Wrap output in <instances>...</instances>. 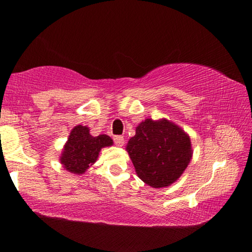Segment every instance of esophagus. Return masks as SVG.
<instances>
[{
	"mask_svg": "<svg viewBox=\"0 0 252 252\" xmlns=\"http://www.w3.org/2000/svg\"><path fill=\"white\" fill-rule=\"evenodd\" d=\"M113 142H115L116 146L118 147H123L124 143H125V140H124L123 136L120 135H116L115 137H113Z\"/></svg>",
	"mask_w": 252,
	"mask_h": 252,
	"instance_id": "34e87169",
	"label": "esophagus"
}]
</instances>
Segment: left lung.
<instances>
[{
	"label": "left lung",
	"instance_id": "1",
	"mask_svg": "<svg viewBox=\"0 0 252 252\" xmlns=\"http://www.w3.org/2000/svg\"><path fill=\"white\" fill-rule=\"evenodd\" d=\"M139 178L154 188L167 187L184 173L191 159L190 139L166 119H146L126 148Z\"/></svg>",
	"mask_w": 252,
	"mask_h": 252
}]
</instances>
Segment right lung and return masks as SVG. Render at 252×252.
Segmentation results:
<instances>
[{"mask_svg": "<svg viewBox=\"0 0 252 252\" xmlns=\"http://www.w3.org/2000/svg\"><path fill=\"white\" fill-rule=\"evenodd\" d=\"M112 139L108 135L92 136L88 127L78 125L71 130L70 136L62 154L61 163L68 172L82 174L95 163L102 148L112 146Z\"/></svg>", "mask_w": 252, "mask_h": 252, "instance_id": "obj_1", "label": "right lung"}]
</instances>
